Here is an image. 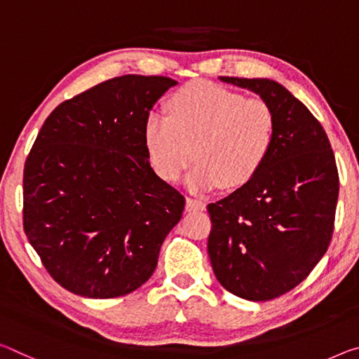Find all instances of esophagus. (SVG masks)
<instances>
[{
  "mask_svg": "<svg viewBox=\"0 0 359 359\" xmlns=\"http://www.w3.org/2000/svg\"><path fill=\"white\" fill-rule=\"evenodd\" d=\"M185 209L191 212V210H204L206 209V203L203 200H196V198H187Z\"/></svg>",
  "mask_w": 359,
  "mask_h": 359,
  "instance_id": "34e87169",
  "label": "esophagus"
}]
</instances>
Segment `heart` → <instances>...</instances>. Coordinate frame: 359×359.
I'll return each mask as SVG.
<instances>
[{"mask_svg":"<svg viewBox=\"0 0 359 359\" xmlns=\"http://www.w3.org/2000/svg\"><path fill=\"white\" fill-rule=\"evenodd\" d=\"M276 116L262 99L209 81H191L170 95L168 115L153 111L144 124L151 169L177 182L193 158L187 179L193 191L236 190L249 184L269 159L276 140Z\"/></svg>","mask_w":359,"mask_h":359,"instance_id":"heart-1","label":"heart"}]
</instances>
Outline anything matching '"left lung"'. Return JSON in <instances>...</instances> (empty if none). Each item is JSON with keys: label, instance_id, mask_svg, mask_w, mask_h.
Listing matches in <instances>:
<instances>
[{"label": "left lung", "instance_id": "left-lung-1", "mask_svg": "<svg viewBox=\"0 0 359 359\" xmlns=\"http://www.w3.org/2000/svg\"><path fill=\"white\" fill-rule=\"evenodd\" d=\"M252 90L276 116V140L260 172L208 204V252L219 283L265 302L302 283L326 254L334 231L339 172L320 121L280 83L220 76Z\"/></svg>", "mask_w": 359, "mask_h": 359}]
</instances>
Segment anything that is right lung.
<instances>
[{"label": "right lung", "instance_id": "add662e5", "mask_svg": "<svg viewBox=\"0 0 359 359\" xmlns=\"http://www.w3.org/2000/svg\"><path fill=\"white\" fill-rule=\"evenodd\" d=\"M177 81L124 75L62 102L24 169V230L73 294L115 299L153 275L185 198L151 169L144 124Z\"/></svg>", "mask_w": 359, "mask_h": 359}]
</instances>
